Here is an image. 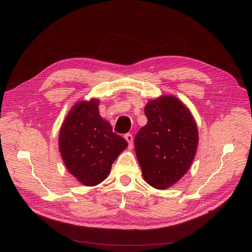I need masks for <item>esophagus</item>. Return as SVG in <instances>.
Segmentation results:
<instances>
[{
    "mask_svg": "<svg viewBox=\"0 0 252 252\" xmlns=\"http://www.w3.org/2000/svg\"><path fill=\"white\" fill-rule=\"evenodd\" d=\"M125 138H126V140L127 143H128V148L132 149V148H133V143H134L132 134H126V135H125Z\"/></svg>",
    "mask_w": 252,
    "mask_h": 252,
    "instance_id": "1",
    "label": "esophagus"
}]
</instances>
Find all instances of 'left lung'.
Here are the masks:
<instances>
[{"mask_svg":"<svg viewBox=\"0 0 252 252\" xmlns=\"http://www.w3.org/2000/svg\"><path fill=\"white\" fill-rule=\"evenodd\" d=\"M148 124L135 137L142 176L153 188L166 189L188 173L199 143L189 109L174 95H162L144 107Z\"/></svg>","mask_w":252,"mask_h":252,"instance_id":"obj_1","label":"left lung"}]
</instances>
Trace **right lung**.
Listing matches in <instances>:
<instances>
[{"instance_id":"right-lung-1","label":"right lung","mask_w":252,"mask_h":252,"mask_svg":"<svg viewBox=\"0 0 252 252\" xmlns=\"http://www.w3.org/2000/svg\"><path fill=\"white\" fill-rule=\"evenodd\" d=\"M98 105L97 98L76 102L60 129L59 148L63 163L86 186L101 183L109 176L113 162L127 147L99 115Z\"/></svg>"}]
</instances>
